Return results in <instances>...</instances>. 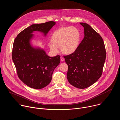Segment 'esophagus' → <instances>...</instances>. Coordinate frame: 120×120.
Wrapping results in <instances>:
<instances>
[{"label":"esophagus","instance_id":"1","mask_svg":"<svg viewBox=\"0 0 120 120\" xmlns=\"http://www.w3.org/2000/svg\"><path fill=\"white\" fill-rule=\"evenodd\" d=\"M60 59H61V60L62 61H63L64 60V57H63V56H61V57H60Z\"/></svg>","mask_w":120,"mask_h":120}]
</instances>
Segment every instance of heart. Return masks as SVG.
<instances>
[{
  "label": "heart",
  "instance_id": "b5f03b06",
  "mask_svg": "<svg viewBox=\"0 0 120 120\" xmlns=\"http://www.w3.org/2000/svg\"><path fill=\"white\" fill-rule=\"evenodd\" d=\"M81 39L80 30L74 26L60 28L55 31L51 37V41L48 46L50 51L54 54L59 52V47L62 52L66 54H71L79 47Z\"/></svg>",
  "mask_w": 120,
  "mask_h": 120
}]
</instances>
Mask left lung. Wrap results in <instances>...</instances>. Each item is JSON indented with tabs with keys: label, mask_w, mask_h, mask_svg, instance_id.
<instances>
[{
	"label": "left lung",
	"mask_w": 120,
	"mask_h": 120,
	"mask_svg": "<svg viewBox=\"0 0 120 120\" xmlns=\"http://www.w3.org/2000/svg\"><path fill=\"white\" fill-rule=\"evenodd\" d=\"M80 24L84 27V37L75 52L64 58L68 66V82L76 88L84 89L101 75L106 54L101 36L88 24Z\"/></svg>",
	"instance_id": "obj_1"
}]
</instances>
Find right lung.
I'll return each instance as SVG.
<instances>
[{"instance_id":"right-lung-1","label":"right lung","mask_w":120,"mask_h":120,"mask_svg":"<svg viewBox=\"0 0 120 120\" xmlns=\"http://www.w3.org/2000/svg\"><path fill=\"white\" fill-rule=\"evenodd\" d=\"M56 25L54 21L33 24L21 31L15 38L13 45L12 57L19 78L28 86L42 89L49 84L53 73L60 62V56H47L45 51L34 48L30 43L32 33L38 31L46 36Z\"/></svg>"}]
</instances>
